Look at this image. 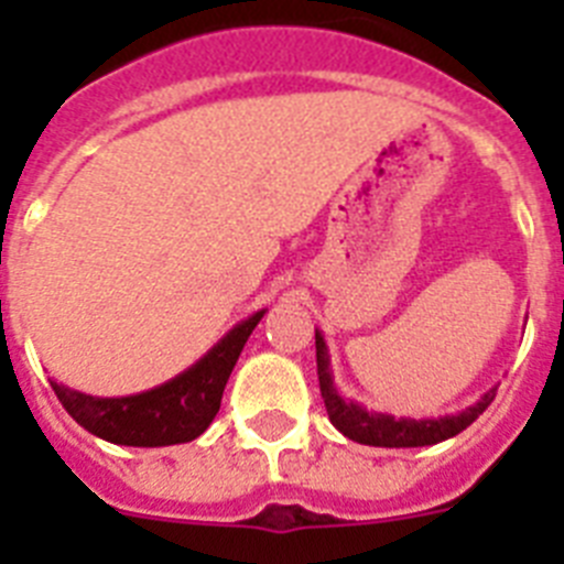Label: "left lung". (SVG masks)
I'll return each mask as SVG.
<instances>
[{"mask_svg": "<svg viewBox=\"0 0 564 564\" xmlns=\"http://www.w3.org/2000/svg\"><path fill=\"white\" fill-rule=\"evenodd\" d=\"M316 370H318V390L325 398L330 423L350 441L364 443V446H387V449H412V446H435L441 441L460 435L466 426L477 421L488 410V403L495 401L497 387L486 392L475 406H466L457 415L446 417H395L383 412H367L356 401H344L338 395L330 372V356H327L325 336L316 330Z\"/></svg>", "mask_w": 564, "mask_h": 564, "instance_id": "8db88e82", "label": "left lung"}]
</instances>
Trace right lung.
<instances>
[{
    "label": "right lung",
    "instance_id": "obj_1",
    "mask_svg": "<svg viewBox=\"0 0 564 564\" xmlns=\"http://www.w3.org/2000/svg\"><path fill=\"white\" fill-rule=\"evenodd\" d=\"M265 311L228 330L212 350L172 381L127 398H96L50 381L73 421L118 446H174L200 437L220 412L223 390L248 336Z\"/></svg>",
    "mask_w": 564,
    "mask_h": 564
}]
</instances>
